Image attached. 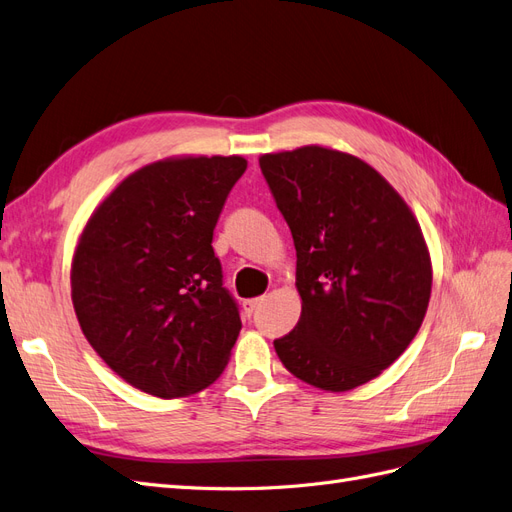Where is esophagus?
Wrapping results in <instances>:
<instances>
[{
    "mask_svg": "<svg viewBox=\"0 0 512 512\" xmlns=\"http://www.w3.org/2000/svg\"><path fill=\"white\" fill-rule=\"evenodd\" d=\"M261 300H264V298H253V300H246V302H244V311H246L248 315H253V313H255V309H257V306L261 304Z\"/></svg>",
    "mask_w": 512,
    "mask_h": 512,
    "instance_id": "34e87169",
    "label": "esophagus"
}]
</instances>
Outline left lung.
I'll use <instances>...</instances> for the list:
<instances>
[{
	"label": "left lung",
	"mask_w": 512,
	"mask_h": 512,
	"mask_svg": "<svg viewBox=\"0 0 512 512\" xmlns=\"http://www.w3.org/2000/svg\"><path fill=\"white\" fill-rule=\"evenodd\" d=\"M261 173L291 229L302 315L274 341L289 373L321 390L367 384L425 319L431 257L399 193L364 160L304 145L264 154Z\"/></svg>",
	"instance_id": "left-lung-1"
}]
</instances>
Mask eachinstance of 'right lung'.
<instances>
[{"instance_id": "add662e5", "label": "right lung", "mask_w": 512, "mask_h": 512, "mask_svg": "<svg viewBox=\"0 0 512 512\" xmlns=\"http://www.w3.org/2000/svg\"><path fill=\"white\" fill-rule=\"evenodd\" d=\"M242 156L145 165L87 221L70 285L85 339L130 386L178 399L223 373L242 328L212 238Z\"/></svg>"}]
</instances>
